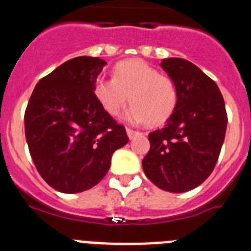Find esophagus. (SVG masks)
<instances>
[{
    "instance_id": "34e87169",
    "label": "esophagus",
    "mask_w": 251,
    "mask_h": 251,
    "mask_svg": "<svg viewBox=\"0 0 251 251\" xmlns=\"http://www.w3.org/2000/svg\"><path fill=\"white\" fill-rule=\"evenodd\" d=\"M127 136L129 137V139H133V138H136V137H138V136H142V133L141 132H136V130L130 129V128H127Z\"/></svg>"
}]
</instances>
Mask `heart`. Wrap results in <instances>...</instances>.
<instances>
[{"instance_id":"1","label":"heart","mask_w":251,"mask_h":251,"mask_svg":"<svg viewBox=\"0 0 251 251\" xmlns=\"http://www.w3.org/2000/svg\"><path fill=\"white\" fill-rule=\"evenodd\" d=\"M94 95L104 109L115 117L133 104L126 119L156 127L174 114L178 100L176 85L156 68L139 59L124 60L114 66L113 77L95 81Z\"/></svg>"}]
</instances>
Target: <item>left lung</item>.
<instances>
[{"label":"left lung","mask_w":251,"mask_h":251,"mask_svg":"<svg viewBox=\"0 0 251 251\" xmlns=\"http://www.w3.org/2000/svg\"><path fill=\"white\" fill-rule=\"evenodd\" d=\"M161 66L176 85L178 100L165 127L150 133L151 148L142 166L157 187L179 194L200 186L212 172L227 115L219 86L196 65L167 57Z\"/></svg>","instance_id":"obj_1"}]
</instances>
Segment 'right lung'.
<instances>
[{
  "label": "right lung",
  "instance_id": "obj_1",
  "mask_svg": "<svg viewBox=\"0 0 251 251\" xmlns=\"http://www.w3.org/2000/svg\"><path fill=\"white\" fill-rule=\"evenodd\" d=\"M105 64L92 56L68 60L36 84L26 108L32 161L46 183L63 194L83 192L100 182L114 151L129 141L94 95Z\"/></svg>",
  "mask_w": 251,
  "mask_h": 251
}]
</instances>
